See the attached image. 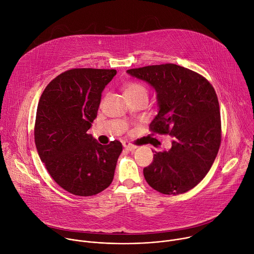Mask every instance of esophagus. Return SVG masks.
I'll list each match as a JSON object with an SVG mask.
<instances>
[{
    "label": "esophagus",
    "instance_id": "obj_1",
    "mask_svg": "<svg viewBox=\"0 0 254 254\" xmlns=\"http://www.w3.org/2000/svg\"><path fill=\"white\" fill-rule=\"evenodd\" d=\"M123 146H124L125 149H127V150H128V151H133V150L136 149L135 146H133V144H131V143H129V142H127V141H124Z\"/></svg>",
    "mask_w": 254,
    "mask_h": 254
}]
</instances>
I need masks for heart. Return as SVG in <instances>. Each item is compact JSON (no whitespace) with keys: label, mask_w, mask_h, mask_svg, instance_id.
<instances>
[{"label":"heart","mask_w":254,"mask_h":254,"mask_svg":"<svg viewBox=\"0 0 254 254\" xmlns=\"http://www.w3.org/2000/svg\"><path fill=\"white\" fill-rule=\"evenodd\" d=\"M124 91L126 97L137 96V95H146L148 96V90L142 84L137 82H127L124 86Z\"/></svg>","instance_id":"b5f03b06"}]
</instances>
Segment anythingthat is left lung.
<instances>
[{
	"label": "left lung",
	"mask_w": 254,
	"mask_h": 254,
	"mask_svg": "<svg viewBox=\"0 0 254 254\" xmlns=\"http://www.w3.org/2000/svg\"><path fill=\"white\" fill-rule=\"evenodd\" d=\"M127 72L157 93L159 113L151 130L173 137L169 151L155 152L152 164L143 169L144 179L166 195L191 190L209 172L221 142L219 102L213 86L196 72L172 63Z\"/></svg>",
	"instance_id": "1"
}]
</instances>
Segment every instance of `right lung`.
<instances>
[{
  "mask_svg": "<svg viewBox=\"0 0 254 254\" xmlns=\"http://www.w3.org/2000/svg\"><path fill=\"white\" fill-rule=\"evenodd\" d=\"M116 74L115 69L67 70L46 86L38 102L34 128L38 155L55 182L73 195H96L114 180L121 141L102 146L87 130Z\"/></svg>",
  "mask_w": 254,
  "mask_h": 254,
  "instance_id": "obj_1",
  "label": "right lung"
}]
</instances>
